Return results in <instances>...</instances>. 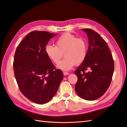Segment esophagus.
<instances>
[{
	"label": "esophagus",
	"mask_w": 127,
	"mask_h": 127,
	"mask_svg": "<svg viewBox=\"0 0 127 127\" xmlns=\"http://www.w3.org/2000/svg\"><path fill=\"white\" fill-rule=\"evenodd\" d=\"M63 74H64V76H66V75H69V73L68 72L64 71V72H63Z\"/></svg>",
	"instance_id": "1"
}]
</instances>
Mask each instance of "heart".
<instances>
[{"label": "heart", "mask_w": 127, "mask_h": 127, "mask_svg": "<svg viewBox=\"0 0 127 127\" xmlns=\"http://www.w3.org/2000/svg\"><path fill=\"white\" fill-rule=\"evenodd\" d=\"M56 46L47 45L45 48L46 55L55 64H58L63 58L66 57L58 64V68L68 70L76 64L80 65L85 61L88 52L87 41L69 32L59 36L55 41Z\"/></svg>", "instance_id": "b5f03b06"}]
</instances>
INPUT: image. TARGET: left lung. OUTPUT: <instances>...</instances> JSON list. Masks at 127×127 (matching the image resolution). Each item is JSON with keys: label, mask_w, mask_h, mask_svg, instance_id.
Segmentation results:
<instances>
[{"label": "left lung", "mask_w": 127, "mask_h": 127, "mask_svg": "<svg viewBox=\"0 0 127 127\" xmlns=\"http://www.w3.org/2000/svg\"><path fill=\"white\" fill-rule=\"evenodd\" d=\"M87 34V57L75 74L77 77L75 91L81 98L94 100L106 92L111 83L114 61L106 41L96 32L82 29Z\"/></svg>", "instance_id": "obj_1"}]
</instances>
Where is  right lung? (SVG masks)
I'll return each mask as SVG.
<instances>
[{
    "instance_id": "right-lung-1",
    "label": "right lung",
    "mask_w": 127,
    "mask_h": 127,
    "mask_svg": "<svg viewBox=\"0 0 127 127\" xmlns=\"http://www.w3.org/2000/svg\"><path fill=\"white\" fill-rule=\"evenodd\" d=\"M56 34L45 31L28 33L16 48L13 71L18 87L23 95L36 104L52 99L63 78L45 52L48 41Z\"/></svg>"
}]
</instances>
